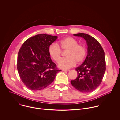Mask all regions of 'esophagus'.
Instances as JSON below:
<instances>
[{"instance_id": "1", "label": "esophagus", "mask_w": 120, "mask_h": 120, "mask_svg": "<svg viewBox=\"0 0 120 120\" xmlns=\"http://www.w3.org/2000/svg\"><path fill=\"white\" fill-rule=\"evenodd\" d=\"M62 71H64V72H68L69 71V70H64V69H63V70H62Z\"/></svg>"}]
</instances>
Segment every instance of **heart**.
Segmentation results:
<instances>
[{
	"label": "heart",
	"mask_w": 120,
	"mask_h": 120,
	"mask_svg": "<svg viewBox=\"0 0 120 120\" xmlns=\"http://www.w3.org/2000/svg\"><path fill=\"white\" fill-rule=\"evenodd\" d=\"M72 37H67L59 40L56 44H52L48 48L50 57L55 62L58 63L62 58V51H66L67 57L59 63V67L63 69H69L73 67L76 63L79 64L85 59L87 55L86 47Z\"/></svg>",
	"instance_id": "heart-1"
}]
</instances>
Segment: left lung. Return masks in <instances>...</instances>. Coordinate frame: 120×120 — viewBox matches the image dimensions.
<instances>
[{"instance_id": "1", "label": "left lung", "mask_w": 120, "mask_h": 120, "mask_svg": "<svg viewBox=\"0 0 120 120\" xmlns=\"http://www.w3.org/2000/svg\"><path fill=\"white\" fill-rule=\"evenodd\" d=\"M74 35L86 40L88 54L83 63L76 68L78 76L71 83L79 91L90 93L99 86L104 77L106 70L105 52L99 42L88 34L81 33Z\"/></svg>"}]
</instances>
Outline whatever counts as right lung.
Returning <instances> with one entry per match:
<instances>
[{"label":"right lung","instance_id":"right-lung-1","mask_svg":"<svg viewBox=\"0 0 120 120\" xmlns=\"http://www.w3.org/2000/svg\"><path fill=\"white\" fill-rule=\"evenodd\" d=\"M56 36L39 34L29 38L18 53L17 69L20 78L27 88L39 91L52 83L61 71L50 57L48 48Z\"/></svg>","mask_w":120,"mask_h":120}]
</instances>
